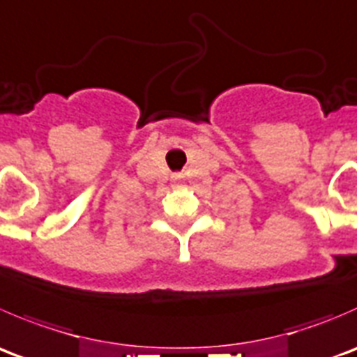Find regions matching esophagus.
<instances>
[{
  "mask_svg": "<svg viewBox=\"0 0 357 357\" xmlns=\"http://www.w3.org/2000/svg\"><path fill=\"white\" fill-rule=\"evenodd\" d=\"M172 185H174V186H185V179H183V176H179V174L172 176Z\"/></svg>",
  "mask_w": 357,
  "mask_h": 357,
  "instance_id": "1",
  "label": "esophagus"
}]
</instances>
